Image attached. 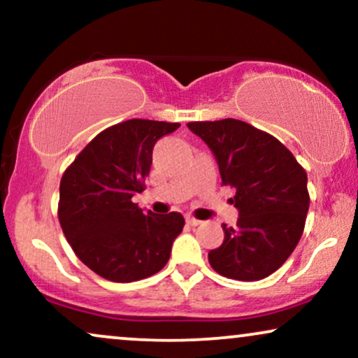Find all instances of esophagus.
Wrapping results in <instances>:
<instances>
[{"mask_svg": "<svg viewBox=\"0 0 358 358\" xmlns=\"http://www.w3.org/2000/svg\"><path fill=\"white\" fill-rule=\"evenodd\" d=\"M185 220H187V224L192 225V227H196V225L202 224V222H200L199 219H195V217H192V215H187V219H185Z\"/></svg>", "mask_w": 358, "mask_h": 358, "instance_id": "34e87169", "label": "esophagus"}]
</instances>
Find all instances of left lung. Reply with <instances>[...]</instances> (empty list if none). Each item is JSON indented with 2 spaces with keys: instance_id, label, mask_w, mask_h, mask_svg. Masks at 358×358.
<instances>
[{
  "instance_id": "obj_1",
  "label": "left lung",
  "mask_w": 358,
  "mask_h": 358,
  "mask_svg": "<svg viewBox=\"0 0 358 358\" xmlns=\"http://www.w3.org/2000/svg\"><path fill=\"white\" fill-rule=\"evenodd\" d=\"M187 126L212 150L239 210L236 227L224 224V242L208 252V262L237 281L268 278L301 239L310 207L306 171L281 141L239 119Z\"/></svg>"
}]
</instances>
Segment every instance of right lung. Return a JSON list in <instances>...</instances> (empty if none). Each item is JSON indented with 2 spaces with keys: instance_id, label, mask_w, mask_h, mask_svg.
<instances>
[{
  "instance_id": "obj_1",
  "label": "right lung",
  "mask_w": 358,
  "mask_h": 358,
  "mask_svg": "<svg viewBox=\"0 0 358 358\" xmlns=\"http://www.w3.org/2000/svg\"><path fill=\"white\" fill-rule=\"evenodd\" d=\"M178 122L129 119L104 129L77 155L60 180L59 220L76 256L114 282L165 268L182 232V213H145L133 196L145 190L153 148Z\"/></svg>"
}]
</instances>
